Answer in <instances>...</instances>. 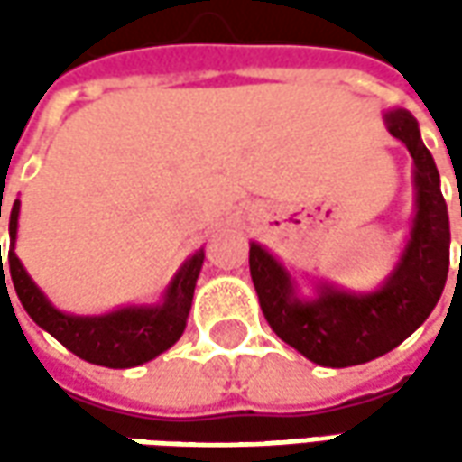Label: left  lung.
Segmentation results:
<instances>
[{"label": "left lung", "mask_w": 462, "mask_h": 462, "mask_svg": "<svg viewBox=\"0 0 462 462\" xmlns=\"http://www.w3.org/2000/svg\"><path fill=\"white\" fill-rule=\"evenodd\" d=\"M385 125L414 159V223L396 267L375 291L355 293L316 280L313 298L262 244H249L259 306L277 337L321 367L363 365L411 337L432 313L450 270V218L439 171L409 110H388Z\"/></svg>", "instance_id": "8db88e82"}]
</instances>
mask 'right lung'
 <instances>
[{
	"label": "right lung",
	"mask_w": 462,
	"mask_h": 462,
	"mask_svg": "<svg viewBox=\"0 0 462 462\" xmlns=\"http://www.w3.org/2000/svg\"><path fill=\"white\" fill-rule=\"evenodd\" d=\"M2 216V198H0ZM17 218H20V200H14L9 213V275L17 291L23 309L30 319L56 337L69 352L92 365L102 367H135L159 357L174 345L187 327V316L195 295V282L203 270L205 252L198 249L185 259V264L171 277L162 300L143 303V306H123V309L99 313V316H77L59 310L45 293L27 275L25 264L14 254L17 241ZM2 270V246H0ZM5 280V270H2ZM7 285V282H5Z\"/></svg>",
	"instance_id": "add662e5"
}]
</instances>
